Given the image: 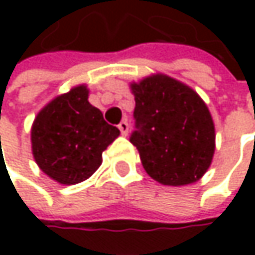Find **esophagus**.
<instances>
[{"mask_svg": "<svg viewBox=\"0 0 255 255\" xmlns=\"http://www.w3.org/2000/svg\"><path fill=\"white\" fill-rule=\"evenodd\" d=\"M118 128H120V131H121V134H123V135H127L128 134V123L127 121H121V123H120V126H118Z\"/></svg>", "mask_w": 255, "mask_h": 255, "instance_id": "34e87169", "label": "esophagus"}]
</instances>
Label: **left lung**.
<instances>
[{"label":"left lung","mask_w":255,"mask_h":255,"mask_svg":"<svg viewBox=\"0 0 255 255\" xmlns=\"http://www.w3.org/2000/svg\"><path fill=\"white\" fill-rule=\"evenodd\" d=\"M137 147L146 173L165 186L198 181L210 168L216 150V127L199 94L174 78L153 74L129 82Z\"/></svg>","instance_id":"obj_1"}]
</instances>
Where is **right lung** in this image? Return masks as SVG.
<instances>
[{
  "label": "right lung",
  "instance_id": "right-lung-1",
  "mask_svg": "<svg viewBox=\"0 0 255 255\" xmlns=\"http://www.w3.org/2000/svg\"><path fill=\"white\" fill-rule=\"evenodd\" d=\"M85 84L54 97L30 128L32 155L39 170L60 184H77L102 165V153L120 135L88 102Z\"/></svg>",
  "mask_w": 255,
  "mask_h": 255
}]
</instances>
